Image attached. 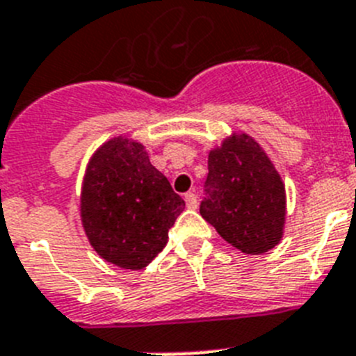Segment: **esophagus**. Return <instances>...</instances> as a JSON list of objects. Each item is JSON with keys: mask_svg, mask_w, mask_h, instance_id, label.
<instances>
[{"mask_svg": "<svg viewBox=\"0 0 356 356\" xmlns=\"http://www.w3.org/2000/svg\"><path fill=\"white\" fill-rule=\"evenodd\" d=\"M184 200H186V206L190 209H197V206H199V202H197V195L193 193V191H188L186 195H184Z\"/></svg>", "mask_w": 356, "mask_h": 356, "instance_id": "34e87169", "label": "esophagus"}]
</instances>
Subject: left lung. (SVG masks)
Wrapping results in <instances>:
<instances>
[{
    "instance_id": "8db88e82",
    "label": "left lung",
    "mask_w": 356,
    "mask_h": 356,
    "mask_svg": "<svg viewBox=\"0 0 356 356\" xmlns=\"http://www.w3.org/2000/svg\"><path fill=\"white\" fill-rule=\"evenodd\" d=\"M200 215L225 242L247 254L276 247L285 224V186L247 134H234L208 157Z\"/></svg>"
}]
</instances>
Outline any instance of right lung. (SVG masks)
<instances>
[{
  "label": "right lung",
  "instance_id": "add662e5",
  "mask_svg": "<svg viewBox=\"0 0 356 356\" xmlns=\"http://www.w3.org/2000/svg\"><path fill=\"white\" fill-rule=\"evenodd\" d=\"M184 200L141 143L114 138L88 165L80 215L92 249L122 268L147 267L168 242Z\"/></svg>",
  "mask_w": 356,
  "mask_h": 356
}]
</instances>
